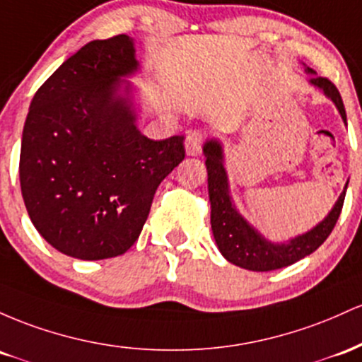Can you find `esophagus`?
Segmentation results:
<instances>
[{"instance_id":"34e87169","label":"esophagus","mask_w":362,"mask_h":362,"mask_svg":"<svg viewBox=\"0 0 362 362\" xmlns=\"http://www.w3.org/2000/svg\"><path fill=\"white\" fill-rule=\"evenodd\" d=\"M202 144H203V135L200 132H192L188 135V138H186V153L188 156H200L202 153Z\"/></svg>"}]
</instances>
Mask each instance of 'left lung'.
Here are the masks:
<instances>
[{"label":"left lung","instance_id":"1","mask_svg":"<svg viewBox=\"0 0 362 362\" xmlns=\"http://www.w3.org/2000/svg\"><path fill=\"white\" fill-rule=\"evenodd\" d=\"M304 71L308 75H316V71L308 66H304ZM310 83L320 88L335 104L344 123L347 124L342 97L335 85L323 76H310ZM203 153L206 157L205 165L209 173L210 224H212L214 239L222 257L233 265L251 272H270L289 267L318 250L339 221L347 185L340 193L339 200L335 202L334 209L320 224H316L308 233L289 239L287 243H272L262 233H258L235 209L233 197H230L229 180H227L224 168V148L221 141L217 138L206 140L203 145Z\"/></svg>","mask_w":362,"mask_h":362}]
</instances>
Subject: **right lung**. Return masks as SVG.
Listing matches in <instances>:
<instances>
[{
	"mask_svg": "<svg viewBox=\"0 0 362 362\" xmlns=\"http://www.w3.org/2000/svg\"><path fill=\"white\" fill-rule=\"evenodd\" d=\"M140 68L129 35L92 40L46 80L22 133L20 186L52 247L78 259L127 253L156 189L185 159V136L150 140L136 127Z\"/></svg>",
	"mask_w": 362,
	"mask_h": 362,
	"instance_id": "add662e5",
	"label": "right lung"
}]
</instances>
